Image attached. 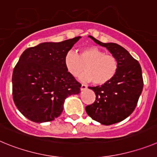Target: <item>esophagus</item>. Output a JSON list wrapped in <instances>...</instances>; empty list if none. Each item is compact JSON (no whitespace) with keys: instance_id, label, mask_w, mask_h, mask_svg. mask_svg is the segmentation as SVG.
<instances>
[{"instance_id":"esophagus-1","label":"esophagus","mask_w":157,"mask_h":157,"mask_svg":"<svg viewBox=\"0 0 157 157\" xmlns=\"http://www.w3.org/2000/svg\"><path fill=\"white\" fill-rule=\"evenodd\" d=\"M87 88V87L86 85H84V84H81V86H80V90H81V91H84V90H86Z\"/></svg>"}]
</instances>
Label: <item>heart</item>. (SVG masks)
I'll return each instance as SVG.
<instances>
[{
	"mask_svg": "<svg viewBox=\"0 0 157 157\" xmlns=\"http://www.w3.org/2000/svg\"><path fill=\"white\" fill-rule=\"evenodd\" d=\"M66 70L73 77L80 76V80L91 82L95 85L108 84L116 76L119 67L117 58L106 55L104 51L96 47H87L80 50L79 54L67 52L64 58Z\"/></svg>",
	"mask_w": 157,
	"mask_h": 157,
	"instance_id": "obj_1",
	"label": "heart"
}]
</instances>
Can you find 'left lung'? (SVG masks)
<instances>
[{
  "instance_id": "obj_1",
  "label": "left lung",
  "mask_w": 157,
  "mask_h": 157,
  "mask_svg": "<svg viewBox=\"0 0 157 157\" xmlns=\"http://www.w3.org/2000/svg\"><path fill=\"white\" fill-rule=\"evenodd\" d=\"M117 58L119 67L108 84L89 87L95 93V101L86 106L89 117L103 125L121 122L129 117L138 103L143 88L142 68L129 52L115 43H102L88 36Z\"/></svg>"
}]
</instances>
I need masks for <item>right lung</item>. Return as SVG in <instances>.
I'll return each mask as SVG.
<instances>
[{
  "label": "right lung",
  "mask_w": 157,
  "mask_h": 157,
  "mask_svg": "<svg viewBox=\"0 0 157 157\" xmlns=\"http://www.w3.org/2000/svg\"><path fill=\"white\" fill-rule=\"evenodd\" d=\"M80 38L39 44L21 55L12 74V94L18 109L29 121H53L61 115L65 99L80 92L81 84L64 63L66 54Z\"/></svg>",
  "instance_id": "1"
}]
</instances>
